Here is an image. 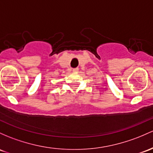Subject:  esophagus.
<instances>
[{"mask_svg":"<svg viewBox=\"0 0 153 153\" xmlns=\"http://www.w3.org/2000/svg\"><path fill=\"white\" fill-rule=\"evenodd\" d=\"M78 70H79V69H78V68H74V69H73V71L74 72V73H78Z\"/></svg>","mask_w":153,"mask_h":153,"instance_id":"34e87169","label":"esophagus"}]
</instances>
